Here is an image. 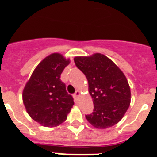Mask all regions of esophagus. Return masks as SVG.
Returning a JSON list of instances; mask_svg holds the SVG:
<instances>
[{
  "instance_id": "esophagus-1",
  "label": "esophagus",
  "mask_w": 157,
  "mask_h": 157,
  "mask_svg": "<svg viewBox=\"0 0 157 157\" xmlns=\"http://www.w3.org/2000/svg\"><path fill=\"white\" fill-rule=\"evenodd\" d=\"M73 96H74L75 99L77 100L78 98V97H79V96H80V92H79V91H78V90H77L75 93L74 95H73Z\"/></svg>"
}]
</instances>
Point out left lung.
Returning <instances> with one entry per match:
<instances>
[{"label":"left lung","instance_id":"1","mask_svg":"<svg viewBox=\"0 0 157 157\" xmlns=\"http://www.w3.org/2000/svg\"><path fill=\"white\" fill-rule=\"evenodd\" d=\"M75 65L86 75L94 109L86 118L94 127L106 129L120 122L130 103V90L125 75L110 59L101 53L77 56Z\"/></svg>","mask_w":157,"mask_h":157}]
</instances>
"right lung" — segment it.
I'll list each match as a JSON object with an SVG mask.
<instances>
[{
    "mask_svg": "<svg viewBox=\"0 0 157 157\" xmlns=\"http://www.w3.org/2000/svg\"><path fill=\"white\" fill-rule=\"evenodd\" d=\"M69 63L60 54H51L37 65L24 87L23 100L27 113L44 127L61 124L74 105V99L60 79Z\"/></svg>",
    "mask_w": 157,
    "mask_h": 157,
    "instance_id": "right-lung-1",
    "label": "right lung"
}]
</instances>
